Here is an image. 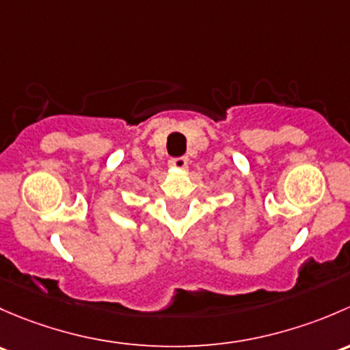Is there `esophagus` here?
I'll return each mask as SVG.
<instances>
[{
    "instance_id": "obj_1",
    "label": "esophagus",
    "mask_w": 350,
    "mask_h": 350,
    "mask_svg": "<svg viewBox=\"0 0 350 350\" xmlns=\"http://www.w3.org/2000/svg\"><path fill=\"white\" fill-rule=\"evenodd\" d=\"M168 165H170V168H175V170H185L187 165H189V160H187L185 157L172 158V160L168 161Z\"/></svg>"
}]
</instances>
